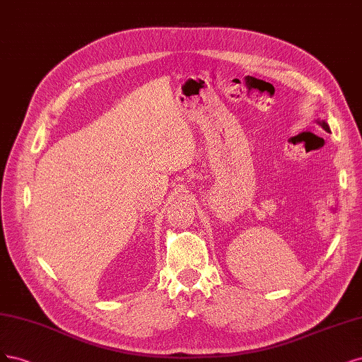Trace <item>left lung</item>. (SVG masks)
<instances>
[{"mask_svg":"<svg viewBox=\"0 0 362 362\" xmlns=\"http://www.w3.org/2000/svg\"><path fill=\"white\" fill-rule=\"evenodd\" d=\"M319 124L323 127V129H325L326 132H329V126H328V123H326V122H323V120H322V122H319Z\"/></svg>","mask_w":362,"mask_h":362,"instance_id":"1","label":"left lung"}]
</instances>
